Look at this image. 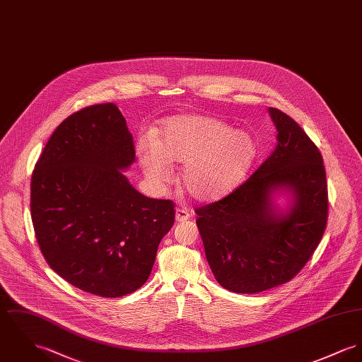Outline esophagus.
I'll return each mask as SVG.
<instances>
[{
    "label": "esophagus",
    "instance_id": "esophagus-1",
    "mask_svg": "<svg viewBox=\"0 0 362 362\" xmlns=\"http://www.w3.org/2000/svg\"><path fill=\"white\" fill-rule=\"evenodd\" d=\"M191 217V213L187 209H177L175 211V221L177 222H185Z\"/></svg>",
    "mask_w": 362,
    "mask_h": 362
}]
</instances>
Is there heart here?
Wrapping results in <instances>:
<instances>
[{"instance_id": "obj_1", "label": "heart", "mask_w": 362, "mask_h": 362, "mask_svg": "<svg viewBox=\"0 0 362 362\" xmlns=\"http://www.w3.org/2000/svg\"><path fill=\"white\" fill-rule=\"evenodd\" d=\"M257 155L254 137L209 115H180L163 123L159 140H141L137 156L146 177L165 182L171 163L185 165L182 185L197 200H217L232 192Z\"/></svg>"}]
</instances>
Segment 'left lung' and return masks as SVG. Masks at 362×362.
Segmentation results:
<instances>
[{
  "label": "left lung",
  "instance_id": "obj_1",
  "mask_svg": "<svg viewBox=\"0 0 362 362\" xmlns=\"http://www.w3.org/2000/svg\"><path fill=\"white\" fill-rule=\"evenodd\" d=\"M277 129L272 155L235 191L194 210L216 280L232 292L255 293L292 280L312 258L328 221L322 156L287 114L269 108ZM284 189L293 204L283 215L271 197Z\"/></svg>",
  "mask_w": 362,
  "mask_h": 362
}]
</instances>
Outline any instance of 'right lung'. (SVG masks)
I'll list each match as a JSON object with an SVG mask.
<instances>
[{"instance_id":"obj_1","label":"right lung","mask_w":362,"mask_h":362,"mask_svg":"<svg viewBox=\"0 0 362 362\" xmlns=\"http://www.w3.org/2000/svg\"><path fill=\"white\" fill-rule=\"evenodd\" d=\"M136 160L118 107L96 104L62 122L31 175V219L48 265L103 298L140 288L174 223V203L136 191L122 170Z\"/></svg>"}]
</instances>
